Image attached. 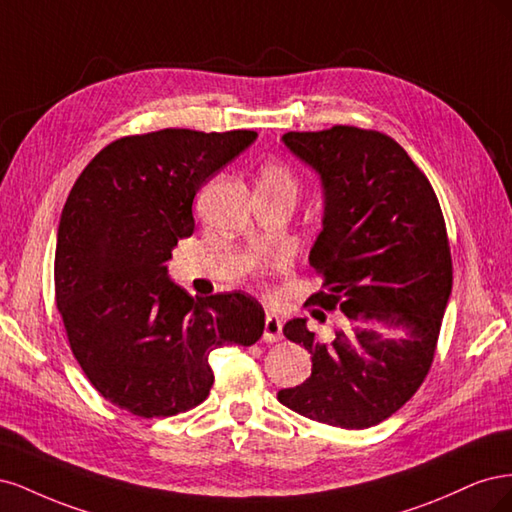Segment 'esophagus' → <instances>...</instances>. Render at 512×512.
<instances>
[{"label": "esophagus", "instance_id": "34e87169", "mask_svg": "<svg viewBox=\"0 0 512 512\" xmlns=\"http://www.w3.org/2000/svg\"><path fill=\"white\" fill-rule=\"evenodd\" d=\"M265 342H280L282 339V320H280V316H275V314H267V318H265Z\"/></svg>", "mask_w": 512, "mask_h": 512}]
</instances>
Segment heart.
Masks as SVG:
<instances>
[{
  "label": "heart",
  "mask_w": 512,
  "mask_h": 512,
  "mask_svg": "<svg viewBox=\"0 0 512 512\" xmlns=\"http://www.w3.org/2000/svg\"><path fill=\"white\" fill-rule=\"evenodd\" d=\"M258 188L286 190V192L294 194V192H297V177H294V173L286 164L269 162L265 168H262Z\"/></svg>",
  "instance_id": "obj_1"
}]
</instances>
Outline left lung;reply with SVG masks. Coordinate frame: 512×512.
Returning a JSON list of instances; mask_svg holds the SVG:
<instances>
[{
  "mask_svg": "<svg viewBox=\"0 0 512 512\" xmlns=\"http://www.w3.org/2000/svg\"><path fill=\"white\" fill-rule=\"evenodd\" d=\"M282 141L322 181L324 218L309 265L324 277V290L307 303L339 309L348 322L329 342L305 318L286 322L290 342L312 352V376L277 399L324 425H378L423 384L451 297L453 260L438 196L404 147L382 132L333 126L288 132ZM378 323L398 335L382 338Z\"/></svg>",
  "mask_w": 512,
  "mask_h": 512,
  "instance_id": "obj_1",
  "label": "left lung"
}]
</instances>
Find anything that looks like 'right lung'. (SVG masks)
<instances>
[{
    "instance_id": "add662e5",
    "label": "right lung",
    "mask_w": 512,
    "mask_h": 512,
    "mask_svg": "<svg viewBox=\"0 0 512 512\" xmlns=\"http://www.w3.org/2000/svg\"><path fill=\"white\" fill-rule=\"evenodd\" d=\"M252 130L166 128L106 145L72 185L55 247V303L74 359L113 406L173 416L207 399L209 354L252 346L265 309L241 290L192 299L166 260L194 232L196 192Z\"/></svg>"
}]
</instances>
